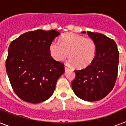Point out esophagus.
I'll return each mask as SVG.
<instances>
[{
	"mask_svg": "<svg viewBox=\"0 0 126 126\" xmlns=\"http://www.w3.org/2000/svg\"><path fill=\"white\" fill-rule=\"evenodd\" d=\"M69 68H68V67H67V66L66 65H65V71H68V70H69Z\"/></svg>",
	"mask_w": 126,
	"mask_h": 126,
	"instance_id": "1",
	"label": "esophagus"
}]
</instances>
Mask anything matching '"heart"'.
<instances>
[{
  "label": "heart",
  "instance_id": "b5f03b06",
  "mask_svg": "<svg viewBox=\"0 0 126 126\" xmlns=\"http://www.w3.org/2000/svg\"><path fill=\"white\" fill-rule=\"evenodd\" d=\"M49 51L56 61H63L67 55L69 61L75 67L84 68L94 60L96 44L92 38L69 32L64 34L59 42H51Z\"/></svg>",
  "mask_w": 126,
  "mask_h": 126
}]
</instances>
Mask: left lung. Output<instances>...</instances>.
<instances>
[{"mask_svg":"<svg viewBox=\"0 0 126 126\" xmlns=\"http://www.w3.org/2000/svg\"><path fill=\"white\" fill-rule=\"evenodd\" d=\"M87 33L95 42V56L88 67L75 71L76 77L71 86L81 99L96 101L106 97L113 89L118 75L119 51L111 38L98 32Z\"/></svg>","mask_w":126,"mask_h":126,"instance_id":"obj_1","label":"left lung"}]
</instances>
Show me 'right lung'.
I'll list each match as a JSON object with an SVG mask.
<instances>
[{
    "mask_svg": "<svg viewBox=\"0 0 126 126\" xmlns=\"http://www.w3.org/2000/svg\"><path fill=\"white\" fill-rule=\"evenodd\" d=\"M60 34L55 30L25 32L8 47L6 69L17 95L23 101L39 103L53 94L64 65L51 57L49 46Z\"/></svg>",
    "mask_w": 126,
    "mask_h": 126,
    "instance_id": "right-lung-1",
    "label": "right lung"
}]
</instances>
